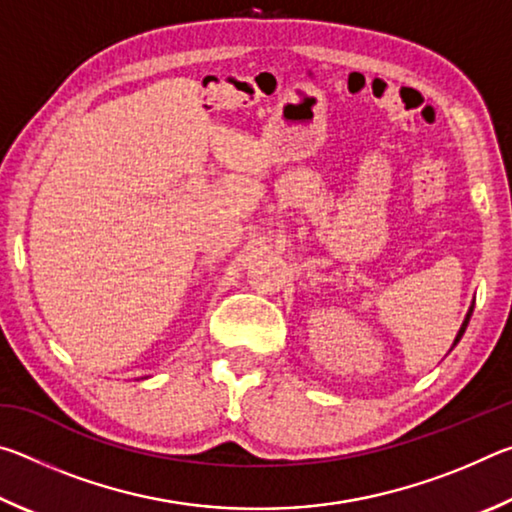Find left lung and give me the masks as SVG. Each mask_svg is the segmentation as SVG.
<instances>
[{"label": "left lung", "instance_id": "left-lung-1", "mask_svg": "<svg viewBox=\"0 0 512 512\" xmlns=\"http://www.w3.org/2000/svg\"><path fill=\"white\" fill-rule=\"evenodd\" d=\"M472 311H474V307H470V311H467V316H465V320H463V325H461V329H458V334H456V341H454V345H456L458 341H461V336H463V332H465V327H467V323H470Z\"/></svg>", "mask_w": 512, "mask_h": 512}]
</instances>
